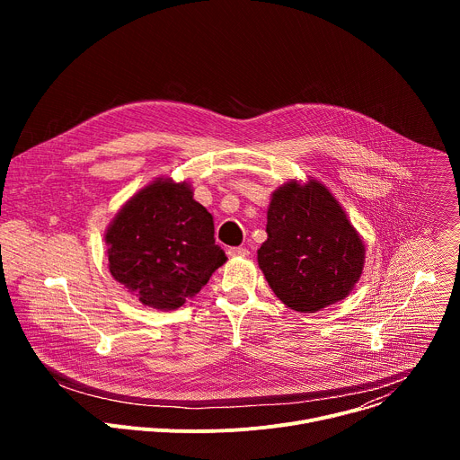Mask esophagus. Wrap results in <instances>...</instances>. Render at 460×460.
I'll list each match as a JSON object with an SVG mask.
<instances>
[{
    "label": "esophagus",
    "mask_w": 460,
    "mask_h": 460,
    "mask_svg": "<svg viewBox=\"0 0 460 460\" xmlns=\"http://www.w3.org/2000/svg\"><path fill=\"white\" fill-rule=\"evenodd\" d=\"M227 252H229V256H247L249 249H245V247H229Z\"/></svg>",
    "instance_id": "1"
}]
</instances>
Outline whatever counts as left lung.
<instances>
[{"mask_svg":"<svg viewBox=\"0 0 460 460\" xmlns=\"http://www.w3.org/2000/svg\"><path fill=\"white\" fill-rule=\"evenodd\" d=\"M266 231L258 266L295 311L314 313L346 298L362 275V240L335 196L314 180L275 190Z\"/></svg>","mask_w":460,"mask_h":460,"instance_id":"obj_1","label":"left lung"}]
</instances>
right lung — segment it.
Listing matches in <instances>:
<instances>
[{
	"mask_svg": "<svg viewBox=\"0 0 460 460\" xmlns=\"http://www.w3.org/2000/svg\"><path fill=\"white\" fill-rule=\"evenodd\" d=\"M109 270L142 304L176 309L200 293L227 260L213 215L190 187L156 180L130 199L107 229Z\"/></svg>",
	"mask_w": 460,
	"mask_h": 460,
	"instance_id": "add662e5",
	"label": "right lung"
}]
</instances>
